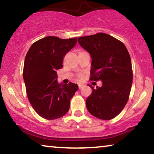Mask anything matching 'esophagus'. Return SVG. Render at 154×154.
<instances>
[{
  "instance_id": "esophagus-1",
  "label": "esophagus",
  "mask_w": 154,
  "mask_h": 154,
  "mask_svg": "<svg viewBox=\"0 0 154 154\" xmlns=\"http://www.w3.org/2000/svg\"><path fill=\"white\" fill-rule=\"evenodd\" d=\"M84 86V85H83V84H79V89H82V88Z\"/></svg>"
}]
</instances>
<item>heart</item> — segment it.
Listing matches in <instances>:
<instances>
[{"label": "heart", "instance_id": "heart-1", "mask_svg": "<svg viewBox=\"0 0 154 154\" xmlns=\"http://www.w3.org/2000/svg\"><path fill=\"white\" fill-rule=\"evenodd\" d=\"M83 52V51H82ZM81 53V52H80ZM78 78H79V79H82V78H83V76H82V75H79V76H78Z\"/></svg>", "mask_w": 154, "mask_h": 154}]
</instances>
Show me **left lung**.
<instances>
[{
  "mask_svg": "<svg viewBox=\"0 0 154 154\" xmlns=\"http://www.w3.org/2000/svg\"><path fill=\"white\" fill-rule=\"evenodd\" d=\"M78 42L92 58L90 80L102 81L87 98L86 107L90 114L109 120L123 110L128 100L132 84L131 59L126 46L107 34L78 38Z\"/></svg>",
  "mask_w": 154,
  "mask_h": 154,
  "instance_id": "1",
  "label": "left lung"
}]
</instances>
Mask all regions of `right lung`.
<instances>
[{"mask_svg": "<svg viewBox=\"0 0 154 154\" xmlns=\"http://www.w3.org/2000/svg\"><path fill=\"white\" fill-rule=\"evenodd\" d=\"M77 39L46 36L34 43L27 52L23 71L27 96L43 118L58 119L69 110L70 101L78 85L71 82L59 83L56 71L63 66V58L75 45Z\"/></svg>", "mask_w": 154, "mask_h": 154, "instance_id": "obj_1", "label": "right lung"}]
</instances>
